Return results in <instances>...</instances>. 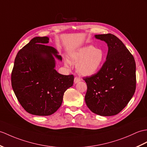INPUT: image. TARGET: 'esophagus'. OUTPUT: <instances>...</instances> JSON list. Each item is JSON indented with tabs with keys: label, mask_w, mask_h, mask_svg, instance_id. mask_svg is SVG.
Returning <instances> with one entry per match:
<instances>
[{
	"label": "esophagus",
	"mask_w": 147,
	"mask_h": 147,
	"mask_svg": "<svg viewBox=\"0 0 147 147\" xmlns=\"http://www.w3.org/2000/svg\"><path fill=\"white\" fill-rule=\"evenodd\" d=\"M80 81H81V79L80 78H78V77H75L74 78V83H78V82H80Z\"/></svg>",
	"instance_id": "esophagus-1"
}]
</instances>
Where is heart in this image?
Returning a JSON list of instances; mask_svg holds the SVG:
<instances>
[{"mask_svg":"<svg viewBox=\"0 0 147 147\" xmlns=\"http://www.w3.org/2000/svg\"><path fill=\"white\" fill-rule=\"evenodd\" d=\"M105 60V54L101 49H95L93 46H87L74 51L69 55L71 63H78V73L83 76H91L100 69ZM67 66H70L68 60L65 61Z\"/></svg>","mask_w":147,"mask_h":147,"instance_id":"1","label":"heart"}]
</instances>
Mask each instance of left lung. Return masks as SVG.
I'll list each match as a JSON object with an SVG mask.
<instances>
[{
	"mask_svg": "<svg viewBox=\"0 0 147 147\" xmlns=\"http://www.w3.org/2000/svg\"><path fill=\"white\" fill-rule=\"evenodd\" d=\"M107 43L108 51L101 69L84 78L87 84L85 102L94 113L113 116L130 101L136 89V64L125 44L111 34L95 35Z\"/></svg>",
	"mask_w": 147,
	"mask_h": 147,
	"instance_id": "1",
	"label": "left lung"
}]
</instances>
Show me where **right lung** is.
Segmentation results:
<instances>
[{"label":"right lung","mask_w":147,"mask_h":147,"mask_svg":"<svg viewBox=\"0 0 147 147\" xmlns=\"http://www.w3.org/2000/svg\"><path fill=\"white\" fill-rule=\"evenodd\" d=\"M49 42L47 37H36L20 49L11 73L13 92L29 113L48 116L61 107L63 95L73 84V74L63 75L54 69L61 56Z\"/></svg>","instance_id":"right-lung-1"}]
</instances>
